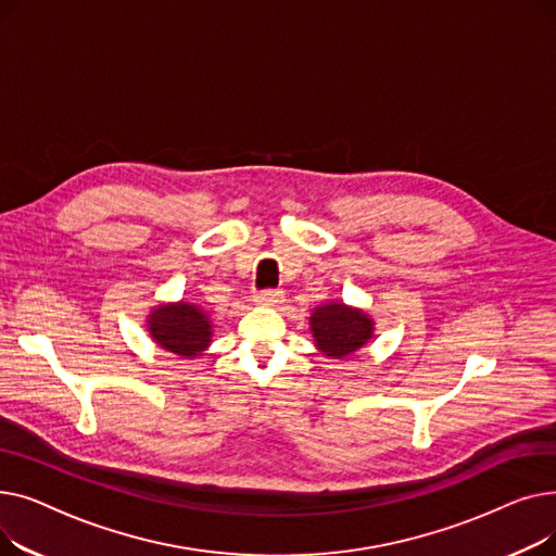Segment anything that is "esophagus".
I'll return each instance as SVG.
<instances>
[{"label": "esophagus", "mask_w": 556, "mask_h": 556, "mask_svg": "<svg viewBox=\"0 0 556 556\" xmlns=\"http://www.w3.org/2000/svg\"><path fill=\"white\" fill-rule=\"evenodd\" d=\"M281 298H283L281 288H266V290H258V293L254 295V302L263 304V306H275L281 302Z\"/></svg>", "instance_id": "34e87169"}]
</instances>
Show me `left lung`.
Returning a JSON list of instances; mask_svg holds the SVG:
<instances>
[{
    "mask_svg": "<svg viewBox=\"0 0 556 556\" xmlns=\"http://www.w3.org/2000/svg\"><path fill=\"white\" fill-rule=\"evenodd\" d=\"M311 329L317 346L331 358H344L371 338V319L344 304H325L315 308Z\"/></svg>",
    "mask_w": 556,
    "mask_h": 556,
    "instance_id": "1",
    "label": "left lung"
}]
</instances>
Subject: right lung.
I'll return each mask as SVG.
<instances>
[{
  "instance_id": "1",
  "label": "right lung",
  "mask_w": 556,
  "mask_h": 556,
  "mask_svg": "<svg viewBox=\"0 0 556 556\" xmlns=\"http://www.w3.org/2000/svg\"><path fill=\"white\" fill-rule=\"evenodd\" d=\"M149 327L157 344H162L168 352L195 358L204 346L210 344L212 325L207 313H202L200 306L191 304H170L157 306L151 313Z\"/></svg>"
}]
</instances>
